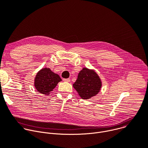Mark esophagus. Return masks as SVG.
Returning a JSON list of instances; mask_svg holds the SVG:
<instances>
[{
  "label": "esophagus",
  "instance_id": "34e87169",
  "mask_svg": "<svg viewBox=\"0 0 148 148\" xmlns=\"http://www.w3.org/2000/svg\"><path fill=\"white\" fill-rule=\"evenodd\" d=\"M63 81H65V82H70V78H64V79H63Z\"/></svg>",
  "mask_w": 148,
  "mask_h": 148
}]
</instances>
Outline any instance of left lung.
Here are the masks:
<instances>
[{"mask_svg":"<svg viewBox=\"0 0 148 148\" xmlns=\"http://www.w3.org/2000/svg\"><path fill=\"white\" fill-rule=\"evenodd\" d=\"M102 81L98 74L92 69L84 67L78 73L73 87L83 99H88L100 91Z\"/></svg>","mask_w":148,"mask_h":148,"instance_id":"1","label":"left lung"}]
</instances>
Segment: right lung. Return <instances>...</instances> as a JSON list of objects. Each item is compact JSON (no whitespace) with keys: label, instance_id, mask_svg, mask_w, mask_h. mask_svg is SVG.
Returning a JSON list of instances; mask_svg holds the SVG:
<instances>
[{"label":"right lung","instance_id":"1","mask_svg":"<svg viewBox=\"0 0 148 148\" xmlns=\"http://www.w3.org/2000/svg\"><path fill=\"white\" fill-rule=\"evenodd\" d=\"M61 81V78L57 74L53 72L49 68L45 67L37 73L34 78V85L40 93L48 95Z\"/></svg>","mask_w":148,"mask_h":148}]
</instances>
